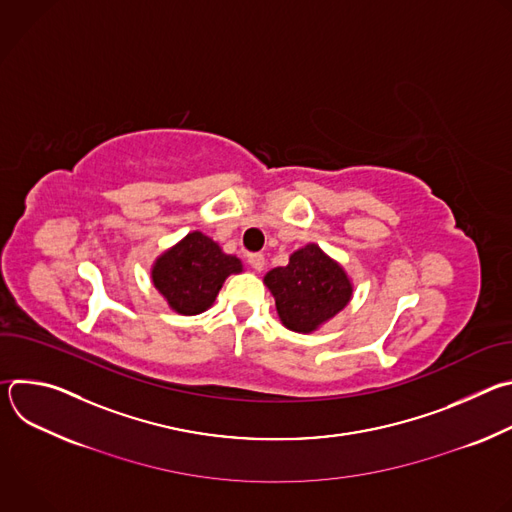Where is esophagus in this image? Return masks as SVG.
<instances>
[{
	"mask_svg": "<svg viewBox=\"0 0 512 512\" xmlns=\"http://www.w3.org/2000/svg\"><path fill=\"white\" fill-rule=\"evenodd\" d=\"M249 263H251V267H253L255 271H263V267H265V257H263L261 253H251V255H249Z\"/></svg>",
	"mask_w": 512,
	"mask_h": 512,
	"instance_id": "34e87169",
	"label": "esophagus"
}]
</instances>
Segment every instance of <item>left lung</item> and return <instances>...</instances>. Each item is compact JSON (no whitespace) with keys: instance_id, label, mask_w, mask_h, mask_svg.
Masks as SVG:
<instances>
[{"instance_id":"1","label":"left lung","mask_w":512,"mask_h":512,"mask_svg":"<svg viewBox=\"0 0 512 512\" xmlns=\"http://www.w3.org/2000/svg\"><path fill=\"white\" fill-rule=\"evenodd\" d=\"M263 283L275 298L281 324L302 334L318 330L352 298V281L342 265L314 243L291 253L289 263L271 269Z\"/></svg>"}]
</instances>
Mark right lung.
<instances>
[{
    "instance_id": "add662e5",
    "label": "right lung",
    "mask_w": 512,
    "mask_h": 512,
    "mask_svg": "<svg viewBox=\"0 0 512 512\" xmlns=\"http://www.w3.org/2000/svg\"><path fill=\"white\" fill-rule=\"evenodd\" d=\"M241 271V259L194 231L156 259L152 281L174 312L196 316L214 304L225 279Z\"/></svg>"
}]
</instances>
